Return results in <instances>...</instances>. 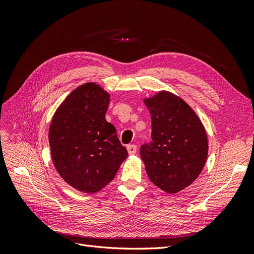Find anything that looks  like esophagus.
<instances>
[{
  "instance_id": "1",
  "label": "esophagus",
  "mask_w": 254,
  "mask_h": 254,
  "mask_svg": "<svg viewBox=\"0 0 254 254\" xmlns=\"http://www.w3.org/2000/svg\"><path fill=\"white\" fill-rule=\"evenodd\" d=\"M127 150H128V153L130 156H132V155H134V153L136 152V146L135 145H128L127 146Z\"/></svg>"
}]
</instances>
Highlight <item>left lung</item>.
Listing matches in <instances>:
<instances>
[{
    "label": "left lung",
    "mask_w": 254,
    "mask_h": 254,
    "mask_svg": "<svg viewBox=\"0 0 254 254\" xmlns=\"http://www.w3.org/2000/svg\"><path fill=\"white\" fill-rule=\"evenodd\" d=\"M151 117V142L141 146L146 173L156 187L176 194L190 186L205 164L209 144L195 111L171 92L144 99Z\"/></svg>",
    "instance_id": "obj_1"
}]
</instances>
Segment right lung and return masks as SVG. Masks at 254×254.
<instances>
[{
    "mask_svg": "<svg viewBox=\"0 0 254 254\" xmlns=\"http://www.w3.org/2000/svg\"><path fill=\"white\" fill-rule=\"evenodd\" d=\"M110 94L95 82L73 90L54 114L49 141L54 166L68 186L92 194L117 175L127 156L106 121Z\"/></svg>",
    "mask_w": 254,
    "mask_h": 254,
    "instance_id": "right-lung-1",
    "label": "right lung"
}]
</instances>
